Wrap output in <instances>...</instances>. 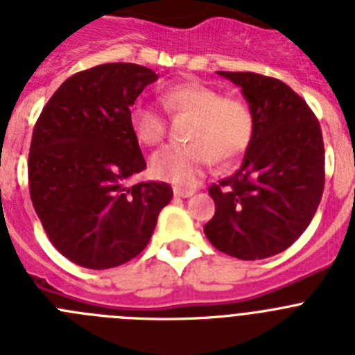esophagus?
Here are the masks:
<instances>
[{
	"mask_svg": "<svg viewBox=\"0 0 355 355\" xmlns=\"http://www.w3.org/2000/svg\"><path fill=\"white\" fill-rule=\"evenodd\" d=\"M174 196L175 197H192L193 190H183V188H174Z\"/></svg>",
	"mask_w": 355,
	"mask_h": 355,
	"instance_id": "1",
	"label": "esophagus"
}]
</instances>
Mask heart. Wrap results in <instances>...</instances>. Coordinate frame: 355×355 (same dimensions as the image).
<instances>
[{"mask_svg":"<svg viewBox=\"0 0 355 355\" xmlns=\"http://www.w3.org/2000/svg\"><path fill=\"white\" fill-rule=\"evenodd\" d=\"M159 99L171 112L192 114L188 130L192 142L163 147L150 158V172L158 180L193 187L215 159L234 162L249 149L256 122L241 97L222 96L216 87L202 81H183L165 87ZM130 126L146 146H158L167 133L162 112L144 99L130 108Z\"/></svg>","mask_w":355,"mask_h":355,"instance_id":"b5f03b06","label":"heart"}]
</instances>
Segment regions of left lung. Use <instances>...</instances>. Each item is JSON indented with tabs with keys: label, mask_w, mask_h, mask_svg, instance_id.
<instances>
[{
	"label": "left lung",
	"mask_w": 355,
	"mask_h": 355,
	"mask_svg": "<svg viewBox=\"0 0 355 355\" xmlns=\"http://www.w3.org/2000/svg\"><path fill=\"white\" fill-rule=\"evenodd\" d=\"M218 74L241 87L256 130L240 168L209 187L215 215L205 233L215 249L233 258H270L306 231L324 193L320 122L281 80L256 72Z\"/></svg>",
	"instance_id": "left-lung-1"
}]
</instances>
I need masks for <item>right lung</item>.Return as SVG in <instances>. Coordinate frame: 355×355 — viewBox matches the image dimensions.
I'll return each instance as SVG.
<instances>
[{"label": "right lung", "mask_w": 355, "mask_h": 355, "mask_svg": "<svg viewBox=\"0 0 355 355\" xmlns=\"http://www.w3.org/2000/svg\"><path fill=\"white\" fill-rule=\"evenodd\" d=\"M153 69L103 64L76 72L40 112L28 155L30 197L55 249L76 265L105 270L137 258L172 199L167 183L126 187L146 168L130 108Z\"/></svg>", "instance_id": "1"}]
</instances>
